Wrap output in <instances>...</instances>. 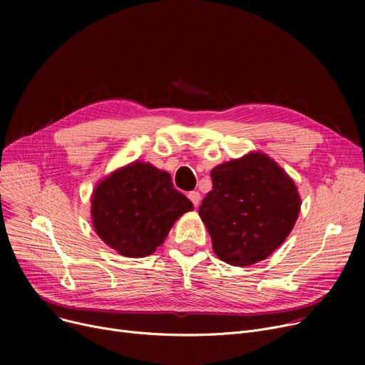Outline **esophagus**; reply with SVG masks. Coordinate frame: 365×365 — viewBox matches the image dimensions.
Segmentation results:
<instances>
[{"label":"esophagus","mask_w":365,"mask_h":365,"mask_svg":"<svg viewBox=\"0 0 365 365\" xmlns=\"http://www.w3.org/2000/svg\"><path fill=\"white\" fill-rule=\"evenodd\" d=\"M187 198L190 200V202H192L195 207H198V204L201 201V195H200V192H197V190H192V192H189Z\"/></svg>","instance_id":"obj_1"}]
</instances>
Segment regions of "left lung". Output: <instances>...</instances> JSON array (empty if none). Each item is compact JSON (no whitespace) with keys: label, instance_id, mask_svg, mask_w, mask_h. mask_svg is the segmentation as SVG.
<instances>
[{"label":"left lung","instance_id":"obj_1","mask_svg":"<svg viewBox=\"0 0 365 365\" xmlns=\"http://www.w3.org/2000/svg\"><path fill=\"white\" fill-rule=\"evenodd\" d=\"M200 216L216 256L234 266L271 256L292 232L300 212L294 182L259 152L217 165Z\"/></svg>","mask_w":365,"mask_h":365}]
</instances>
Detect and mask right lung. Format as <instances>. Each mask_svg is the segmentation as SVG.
Returning <instances> with one entry per match:
<instances>
[{
    "instance_id": "obj_1",
    "label": "right lung",
    "mask_w": 365,
    "mask_h": 365,
    "mask_svg": "<svg viewBox=\"0 0 365 365\" xmlns=\"http://www.w3.org/2000/svg\"><path fill=\"white\" fill-rule=\"evenodd\" d=\"M190 210L192 202L173 186L167 171L138 161L113 171L91 198L96 232L127 257L152 255Z\"/></svg>"
}]
</instances>
